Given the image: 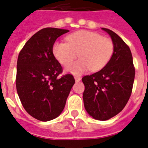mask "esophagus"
<instances>
[{
    "mask_svg": "<svg viewBox=\"0 0 148 148\" xmlns=\"http://www.w3.org/2000/svg\"><path fill=\"white\" fill-rule=\"evenodd\" d=\"M74 79H75L76 82H79L81 80V77H78V76H74Z\"/></svg>",
    "mask_w": 148,
    "mask_h": 148,
    "instance_id": "obj_1",
    "label": "esophagus"
}]
</instances>
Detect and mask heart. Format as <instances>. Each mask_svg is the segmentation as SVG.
Masks as SVG:
<instances>
[{"instance_id":"b5f03b06","label":"heart","mask_w":148,"mask_h":148,"mask_svg":"<svg viewBox=\"0 0 148 148\" xmlns=\"http://www.w3.org/2000/svg\"><path fill=\"white\" fill-rule=\"evenodd\" d=\"M67 42H56L53 46L55 58L62 65L76 58L81 60L65 68L67 72L79 75L90 69L93 72L103 69L111 60L114 44L110 38L88 30H79L66 37Z\"/></svg>"}]
</instances>
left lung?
Returning a JSON list of instances; mask_svg holds the SVG:
<instances>
[{"label":"left lung","mask_w":148,"mask_h":148,"mask_svg":"<svg viewBox=\"0 0 148 148\" xmlns=\"http://www.w3.org/2000/svg\"><path fill=\"white\" fill-rule=\"evenodd\" d=\"M114 52L107 65L97 72L83 77L84 107L90 116L106 121L118 115L129 101L133 89L135 69L130 49L119 36L106 28Z\"/></svg>","instance_id":"obj_1"}]
</instances>
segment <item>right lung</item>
<instances>
[{
    "instance_id": "obj_1",
    "label": "right lung",
    "mask_w": 148,
    "mask_h": 148,
    "mask_svg": "<svg viewBox=\"0 0 148 148\" xmlns=\"http://www.w3.org/2000/svg\"><path fill=\"white\" fill-rule=\"evenodd\" d=\"M68 32L53 27L41 29L26 42L18 57V95L24 110L37 120L57 118L75 83L71 74L59 77L62 66L53 53L56 38Z\"/></svg>"
}]
</instances>
